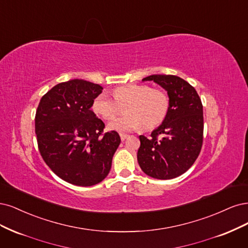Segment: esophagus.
<instances>
[{
	"mask_svg": "<svg viewBox=\"0 0 248 248\" xmlns=\"http://www.w3.org/2000/svg\"><path fill=\"white\" fill-rule=\"evenodd\" d=\"M119 136H121V139H122V141H124L127 137H129V135H127V134H124V133H121V134H119Z\"/></svg>",
	"mask_w": 248,
	"mask_h": 248,
	"instance_id": "34e87169",
	"label": "esophagus"
}]
</instances>
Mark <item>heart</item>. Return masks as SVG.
Returning <instances> with one entry per match:
<instances>
[{
    "label": "heart",
    "instance_id": "obj_1",
    "mask_svg": "<svg viewBox=\"0 0 248 248\" xmlns=\"http://www.w3.org/2000/svg\"><path fill=\"white\" fill-rule=\"evenodd\" d=\"M113 98L106 93L95 97L93 109L104 119H110L124 108L125 113L113 118L109 129L127 132L138 129L153 130L161 124L170 109V98L166 92L146 84H126L112 92Z\"/></svg>",
    "mask_w": 248,
    "mask_h": 248
}]
</instances>
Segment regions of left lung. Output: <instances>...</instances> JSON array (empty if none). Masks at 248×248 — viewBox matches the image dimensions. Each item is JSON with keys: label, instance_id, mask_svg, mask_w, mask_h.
<instances>
[{"label": "left lung", "instance_id": "obj_1", "mask_svg": "<svg viewBox=\"0 0 248 248\" xmlns=\"http://www.w3.org/2000/svg\"><path fill=\"white\" fill-rule=\"evenodd\" d=\"M170 98L163 124L149 137L139 136L137 159L142 171L156 179L180 176L193 166L203 144V105L195 87L175 75H150Z\"/></svg>", "mask_w": 248, "mask_h": 248}]
</instances>
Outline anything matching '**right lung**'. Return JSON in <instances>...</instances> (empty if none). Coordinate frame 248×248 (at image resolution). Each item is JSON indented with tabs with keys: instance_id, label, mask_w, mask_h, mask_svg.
Returning <instances> with one entry per match:
<instances>
[{
	"instance_id": "obj_1",
	"label": "right lung",
	"mask_w": 248,
	"mask_h": 248,
	"mask_svg": "<svg viewBox=\"0 0 248 248\" xmlns=\"http://www.w3.org/2000/svg\"><path fill=\"white\" fill-rule=\"evenodd\" d=\"M102 90L82 79L62 82L43 95L36 111L40 155L54 174L71 185L101 182L121 144L118 133H104L105 124L92 110Z\"/></svg>"
}]
</instances>
